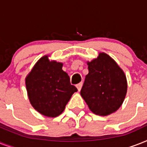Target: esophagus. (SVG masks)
<instances>
[{"label": "esophagus", "mask_w": 147, "mask_h": 147, "mask_svg": "<svg viewBox=\"0 0 147 147\" xmlns=\"http://www.w3.org/2000/svg\"><path fill=\"white\" fill-rule=\"evenodd\" d=\"M82 83L80 82L78 83V85H76V88H77V89H78V92H80L81 88H82Z\"/></svg>", "instance_id": "34e87169"}]
</instances>
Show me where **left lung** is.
Returning <instances> with one entry per match:
<instances>
[{
	"mask_svg": "<svg viewBox=\"0 0 147 147\" xmlns=\"http://www.w3.org/2000/svg\"><path fill=\"white\" fill-rule=\"evenodd\" d=\"M88 74L81 95L94 114L107 116L121 107L125 98L127 84L122 69L109 55L100 53L88 62Z\"/></svg>",
	"mask_w": 147,
	"mask_h": 147,
	"instance_id": "left-lung-1",
	"label": "left lung"
}]
</instances>
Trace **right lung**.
Returning a JSON list of instances; mask_svg holds the SVG:
<instances>
[{
    "label": "right lung",
    "instance_id": "right-lung-1",
    "mask_svg": "<svg viewBox=\"0 0 147 147\" xmlns=\"http://www.w3.org/2000/svg\"><path fill=\"white\" fill-rule=\"evenodd\" d=\"M62 63L49 61L47 55L40 59L26 78L31 105L42 115L59 116L71 95L78 90L62 69Z\"/></svg>",
    "mask_w": 147,
    "mask_h": 147
}]
</instances>
